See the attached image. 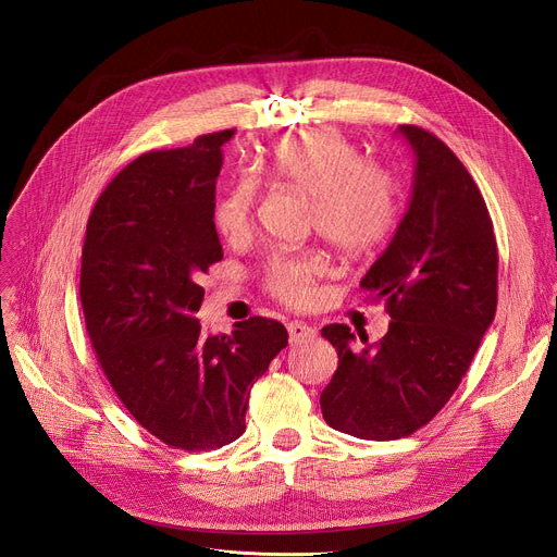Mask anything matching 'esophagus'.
I'll use <instances>...</instances> for the list:
<instances>
[{"label": "esophagus", "instance_id": "obj_1", "mask_svg": "<svg viewBox=\"0 0 557 557\" xmlns=\"http://www.w3.org/2000/svg\"><path fill=\"white\" fill-rule=\"evenodd\" d=\"M286 330H288V341H290V345H298V343L311 341V338L315 336V330L309 327L307 323H300V320H294V323H288Z\"/></svg>", "mask_w": 557, "mask_h": 557}]
</instances>
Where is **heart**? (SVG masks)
<instances>
[{
    "instance_id": "b5f03b06",
    "label": "heart",
    "mask_w": 557,
    "mask_h": 557,
    "mask_svg": "<svg viewBox=\"0 0 557 557\" xmlns=\"http://www.w3.org/2000/svg\"><path fill=\"white\" fill-rule=\"evenodd\" d=\"M269 169L286 187L313 200L315 230L345 255H366L382 246L397 223V185L382 166L366 164L359 146L332 126H315L277 141ZM257 185L234 181L214 205V227L227 242L248 237ZM325 263L311 252H273L261 280L277 300L307 307Z\"/></svg>"
}]
</instances>
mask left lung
<instances>
[{"instance_id": "1", "label": "left lung", "mask_w": 557, "mask_h": 557, "mask_svg": "<svg viewBox=\"0 0 557 557\" xmlns=\"http://www.w3.org/2000/svg\"><path fill=\"white\" fill-rule=\"evenodd\" d=\"M397 133L416 156L411 202L361 280L386 300L388 334L357 347L347 325L320 332L338 352L323 418L363 441H397L443 411L492 325L499 284L492 219L470 171L433 133L411 124Z\"/></svg>"}]
</instances>
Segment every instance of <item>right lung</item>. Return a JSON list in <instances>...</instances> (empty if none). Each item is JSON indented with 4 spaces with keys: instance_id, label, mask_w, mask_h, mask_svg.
<instances>
[{
    "instance_id": "obj_1",
    "label": "right lung",
    "mask_w": 557,
    "mask_h": 557,
    "mask_svg": "<svg viewBox=\"0 0 557 557\" xmlns=\"http://www.w3.org/2000/svg\"><path fill=\"white\" fill-rule=\"evenodd\" d=\"M234 131L151 151L114 175L87 219L81 305L97 361L128 413L173 449L210 451L246 431L250 388L288 345L252 315L208 336L198 284L223 259L214 227L221 146Z\"/></svg>"
}]
</instances>
